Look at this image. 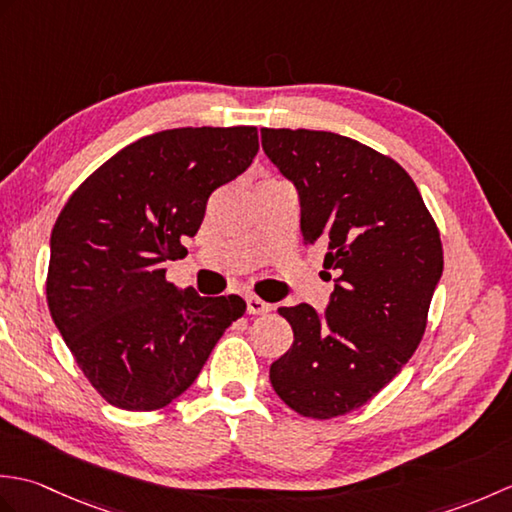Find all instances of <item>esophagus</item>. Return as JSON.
<instances>
[{
    "label": "esophagus",
    "instance_id": "esophagus-1",
    "mask_svg": "<svg viewBox=\"0 0 512 512\" xmlns=\"http://www.w3.org/2000/svg\"><path fill=\"white\" fill-rule=\"evenodd\" d=\"M270 310V306L266 301H262L259 297H255V295H250V297H246V312L248 314H264V312H268Z\"/></svg>",
    "mask_w": 512,
    "mask_h": 512
}]
</instances>
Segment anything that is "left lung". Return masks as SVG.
<instances>
[{
    "label": "left lung",
    "instance_id": "8db88e82",
    "mask_svg": "<svg viewBox=\"0 0 512 512\" xmlns=\"http://www.w3.org/2000/svg\"><path fill=\"white\" fill-rule=\"evenodd\" d=\"M262 147L299 191L303 242L328 246L323 268L336 275L323 317L308 303L277 310L295 341L270 383L301 416H345L418 350L442 275L440 231L409 173L358 140L264 127Z\"/></svg>",
    "mask_w": 512,
    "mask_h": 512
}]
</instances>
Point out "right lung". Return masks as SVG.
Here are the masks:
<instances>
[{
    "label": "right lung",
    "instance_id": "obj_1",
    "mask_svg": "<svg viewBox=\"0 0 512 512\" xmlns=\"http://www.w3.org/2000/svg\"><path fill=\"white\" fill-rule=\"evenodd\" d=\"M257 127H180L136 140L85 178L50 237L46 299L65 345L114 407L156 411L198 378L242 297H200L165 277L209 195L246 171Z\"/></svg>",
    "mask_w": 512,
    "mask_h": 512
}]
</instances>
